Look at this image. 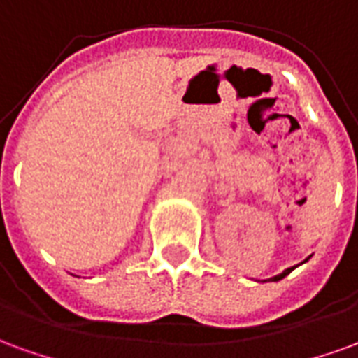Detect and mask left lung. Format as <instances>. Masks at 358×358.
Listing matches in <instances>:
<instances>
[{"instance_id": "left-lung-1", "label": "left lung", "mask_w": 358, "mask_h": 358, "mask_svg": "<svg viewBox=\"0 0 358 358\" xmlns=\"http://www.w3.org/2000/svg\"><path fill=\"white\" fill-rule=\"evenodd\" d=\"M293 268H295V266H292V268H285L284 272H282V274H278V276L270 278V280H272V282H278V280H282V278H285V276H287V274H289V272H292Z\"/></svg>"}]
</instances>
